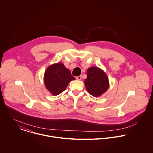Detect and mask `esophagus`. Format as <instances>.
<instances>
[{
	"mask_svg": "<svg viewBox=\"0 0 153 153\" xmlns=\"http://www.w3.org/2000/svg\"><path fill=\"white\" fill-rule=\"evenodd\" d=\"M76 79L77 80H80L82 79V76H77V77H76Z\"/></svg>",
	"mask_w": 153,
	"mask_h": 153,
	"instance_id": "34e87169",
	"label": "esophagus"
}]
</instances>
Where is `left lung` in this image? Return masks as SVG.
Returning a JSON list of instances; mask_svg holds the SVG:
<instances>
[{"label":"left lung","instance_id":"obj_1","mask_svg":"<svg viewBox=\"0 0 153 153\" xmlns=\"http://www.w3.org/2000/svg\"><path fill=\"white\" fill-rule=\"evenodd\" d=\"M85 85L88 92L94 97L101 96L109 86L107 75L102 70L96 67H91L88 69Z\"/></svg>","mask_w":153,"mask_h":153}]
</instances>
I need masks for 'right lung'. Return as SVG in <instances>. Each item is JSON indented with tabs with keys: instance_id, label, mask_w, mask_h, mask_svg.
<instances>
[{
	"instance_id": "obj_1",
	"label": "right lung",
	"mask_w": 153,
	"mask_h": 153,
	"mask_svg": "<svg viewBox=\"0 0 153 153\" xmlns=\"http://www.w3.org/2000/svg\"><path fill=\"white\" fill-rule=\"evenodd\" d=\"M75 80L70 71L61 62L49 66L45 70L44 81L47 89L56 96L65 91L68 83Z\"/></svg>"
}]
</instances>
